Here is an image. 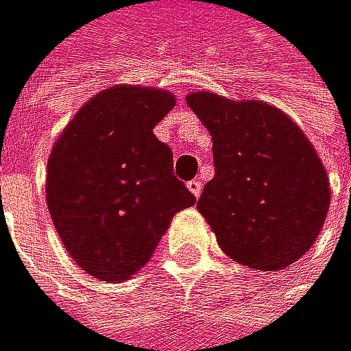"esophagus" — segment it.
<instances>
[{
    "label": "esophagus",
    "instance_id": "1",
    "mask_svg": "<svg viewBox=\"0 0 351 351\" xmlns=\"http://www.w3.org/2000/svg\"><path fill=\"white\" fill-rule=\"evenodd\" d=\"M187 190H190L196 198H200L202 194V183L198 179H192V181H187Z\"/></svg>",
    "mask_w": 351,
    "mask_h": 351
}]
</instances>
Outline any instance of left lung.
I'll list each match as a JSON object with an SVG mask.
<instances>
[{
  "instance_id": "obj_1",
  "label": "left lung",
  "mask_w": 351,
  "mask_h": 351,
  "mask_svg": "<svg viewBox=\"0 0 351 351\" xmlns=\"http://www.w3.org/2000/svg\"><path fill=\"white\" fill-rule=\"evenodd\" d=\"M187 105L213 140V179L198 211L233 261L276 271L298 261L324 226L330 185L302 129L274 105L211 93Z\"/></svg>"
}]
</instances>
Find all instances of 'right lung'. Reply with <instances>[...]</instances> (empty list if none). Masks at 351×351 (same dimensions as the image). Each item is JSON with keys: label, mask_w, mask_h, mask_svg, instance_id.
Returning <instances> with one entry per match:
<instances>
[{"label": "right lung", "mask_w": 351, "mask_h": 351, "mask_svg": "<svg viewBox=\"0 0 351 351\" xmlns=\"http://www.w3.org/2000/svg\"><path fill=\"white\" fill-rule=\"evenodd\" d=\"M172 108L166 90L114 86L90 99L53 146L47 207L66 252L90 276H133L172 215L196 202L153 133Z\"/></svg>", "instance_id": "1"}]
</instances>
